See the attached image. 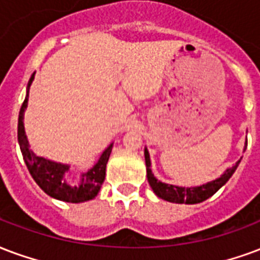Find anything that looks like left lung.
I'll list each match as a JSON object with an SVG mask.
<instances>
[{"label":"left lung","mask_w":260,"mask_h":260,"mask_svg":"<svg viewBox=\"0 0 260 260\" xmlns=\"http://www.w3.org/2000/svg\"><path fill=\"white\" fill-rule=\"evenodd\" d=\"M245 149H247V142H245V146H244V151H245ZM241 158L238 159L236 165H233L232 168L226 169L219 178L213 179L211 182L200 184V186H194V187H182V186L164 183V182H161V180L155 178L154 174L151 172V161H150L149 150H147V147H145L146 172H147V180H149L151 189L159 199L176 204H199L208 200L209 197H212L213 194L216 193L222 186H224L229 179L232 178V175L236 172Z\"/></svg>","instance_id":"8db88e82"}]
</instances>
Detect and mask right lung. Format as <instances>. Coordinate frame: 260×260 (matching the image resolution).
Returning a JSON list of instances; mask_svg holds the SVG:
<instances>
[{"instance_id":"add662e5","label":"right lung","mask_w":260,"mask_h":260,"mask_svg":"<svg viewBox=\"0 0 260 260\" xmlns=\"http://www.w3.org/2000/svg\"><path fill=\"white\" fill-rule=\"evenodd\" d=\"M34 76L36 73H32L28 80L27 92L19 111V121H17V140H19L23 159L27 165L28 172L36 180V183L53 199L73 204L85 203V201L93 200L99 193L102 183L105 182L106 165L110 157L113 143H110L109 147L105 149L92 168L88 169L86 172H82L80 179L69 178V171H70L69 164H61V162H56V161L44 158L41 155L36 154L30 149L27 136L24 132V124H23L24 111L27 109L28 91L34 81Z\"/></svg>"}]
</instances>
